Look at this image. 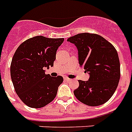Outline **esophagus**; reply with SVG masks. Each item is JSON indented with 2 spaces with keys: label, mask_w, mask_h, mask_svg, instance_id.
Returning <instances> with one entry per match:
<instances>
[{
  "label": "esophagus",
  "mask_w": 132,
  "mask_h": 132,
  "mask_svg": "<svg viewBox=\"0 0 132 132\" xmlns=\"http://www.w3.org/2000/svg\"><path fill=\"white\" fill-rule=\"evenodd\" d=\"M64 79H65L66 81H68V82H70V81H71V79H70V78H68V77H65V78H64Z\"/></svg>",
  "instance_id": "esophagus-1"
}]
</instances>
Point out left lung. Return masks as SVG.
Returning a JSON list of instances; mask_svg holds the SVG:
<instances>
[{
	"mask_svg": "<svg viewBox=\"0 0 132 132\" xmlns=\"http://www.w3.org/2000/svg\"><path fill=\"white\" fill-rule=\"evenodd\" d=\"M78 50V60L89 75L87 81L79 80L74 91L76 98L88 106H100L110 98L120 79V63L117 50L103 37L79 33L68 39Z\"/></svg>",
	"mask_w": 132,
	"mask_h": 132,
	"instance_id": "1",
	"label": "left lung"
}]
</instances>
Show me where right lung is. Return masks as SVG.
Returning <instances> with one entry per match:
<instances>
[{"label":"right lung","instance_id":"1","mask_svg":"<svg viewBox=\"0 0 132 132\" xmlns=\"http://www.w3.org/2000/svg\"><path fill=\"white\" fill-rule=\"evenodd\" d=\"M63 41L64 38L35 36L16 50L11 64V79L17 94L27 106L41 108L56 97L63 77L46 75L45 69L53 66Z\"/></svg>","mask_w":132,"mask_h":132}]
</instances>
